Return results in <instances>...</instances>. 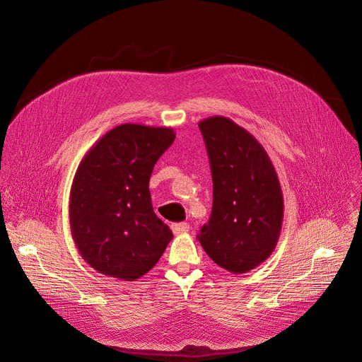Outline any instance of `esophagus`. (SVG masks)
I'll use <instances>...</instances> for the list:
<instances>
[{
	"label": "esophagus",
	"mask_w": 362,
	"mask_h": 362,
	"mask_svg": "<svg viewBox=\"0 0 362 362\" xmlns=\"http://www.w3.org/2000/svg\"><path fill=\"white\" fill-rule=\"evenodd\" d=\"M172 230H173V233H176V235H180V233H186V232H189V225H187L186 222L173 223V225H172Z\"/></svg>",
	"instance_id": "1"
}]
</instances>
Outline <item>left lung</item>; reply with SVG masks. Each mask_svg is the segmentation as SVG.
<instances>
[{
	"label": "left lung",
	"mask_w": 362,
	"mask_h": 362,
	"mask_svg": "<svg viewBox=\"0 0 362 362\" xmlns=\"http://www.w3.org/2000/svg\"><path fill=\"white\" fill-rule=\"evenodd\" d=\"M214 180L209 222L197 239L221 268L246 274L274 252L284 219V196L268 153L228 117L199 123Z\"/></svg>",
	"instance_id": "1"
}]
</instances>
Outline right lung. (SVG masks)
<instances>
[{
  "mask_svg": "<svg viewBox=\"0 0 362 362\" xmlns=\"http://www.w3.org/2000/svg\"><path fill=\"white\" fill-rule=\"evenodd\" d=\"M175 137L172 127L120 124L80 162L70 192V229L83 259L98 274L136 281L172 240L153 211L148 180Z\"/></svg>",
  "mask_w": 362,
  "mask_h": 362,
  "instance_id": "right-lung-1",
  "label": "right lung"
}]
</instances>
